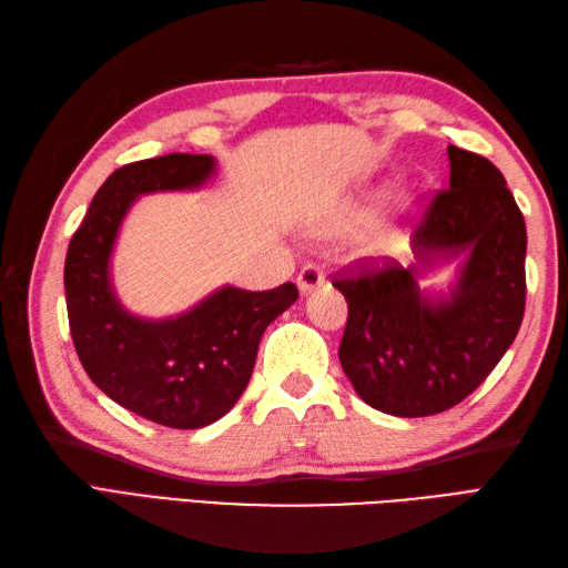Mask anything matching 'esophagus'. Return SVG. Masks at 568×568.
<instances>
[{"label": "esophagus", "mask_w": 568, "mask_h": 568, "mask_svg": "<svg viewBox=\"0 0 568 568\" xmlns=\"http://www.w3.org/2000/svg\"><path fill=\"white\" fill-rule=\"evenodd\" d=\"M324 281H327V275H324L320 265H315V263H305L297 273V287L303 295L317 291L320 285H324Z\"/></svg>", "instance_id": "obj_1"}]
</instances>
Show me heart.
<instances>
[{
  "label": "heart",
  "mask_w": 568,
  "mask_h": 568,
  "mask_svg": "<svg viewBox=\"0 0 568 568\" xmlns=\"http://www.w3.org/2000/svg\"><path fill=\"white\" fill-rule=\"evenodd\" d=\"M371 202L368 200H358L346 204L339 212L329 214L327 220H322L315 229V234L320 236H339L348 234L364 224L371 216ZM409 232V212L405 204H400L393 214L383 216V220L373 222L364 234L356 239V253L361 258H385L393 256L403 248L405 239Z\"/></svg>",
  "instance_id": "1"
}]
</instances>
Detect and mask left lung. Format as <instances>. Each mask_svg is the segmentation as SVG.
Instances as JSON below:
<instances>
[{
    "mask_svg": "<svg viewBox=\"0 0 568 568\" xmlns=\"http://www.w3.org/2000/svg\"><path fill=\"white\" fill-rule=\"evenodd\" d=\"M449 187L413 232L415 263L361 261L334 287L348 317L339 361L361 400L395 417H429L474 393L508 352L525 315L527 229L488 159L449 146ZM462 252L449 296L416 281Z\"/></svg>",
    "mask_w": 568,
    "mask_h": 568,
    "instance_id": "1",
    "label": "left lung"
}]
</instances>
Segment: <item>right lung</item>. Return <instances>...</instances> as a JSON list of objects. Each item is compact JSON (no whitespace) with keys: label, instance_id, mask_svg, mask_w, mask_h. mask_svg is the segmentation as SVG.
<instances>
[{"label":"right lung","instance_id":"obj_1","mask_svg":"<svg viewBox=\"0 0 568 568\" xmlns=\"http://www.w3.org/2000/svg\"><path fill=\"white\" fill-rule=\"evenodd\" d=\"M214 168L207 153L122 165L92 197L65 256L68 322L84 373L114 403L173 429L207 427L236 405L265 327L297 300L293 283L263 293L224 285L168 320L136 317L116 300L110 258L131 204L149 192L197 190Z\"/></svg>","mask_w":568,"mask_h":568}]
</instances>
